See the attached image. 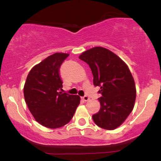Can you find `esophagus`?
I'll list each match as a JSON object with an SVG mask.
<instances>
[{
  "mask_svg": "<svg viewBox=\"0 0 161 161\" xmlns=\"http://www.w3.org/2000/svg\"><path fill=\"white\" fill-rule=\"evenodd\" d=\"M82 99L84 101H86V102H87V101H89L90 100L89 97H88V96H83V97H82Z\"/></svg>",
  "mask_w": 161,
  "mask_h": 161,
  "instance_id": "1",
  "label": "esophagus"
}]
</instances>
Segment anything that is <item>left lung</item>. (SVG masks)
I'll list each match as a JSON object with an SVG mask.
<instances>
[{"label":"left lung","mask_w":161,"mask_h":161,"mask_svg":"<svg viewBox=\"0 0 161 161\" xmlns=\"http://www.w3.org/2000/svg\"><path fill=\"white\" fill-rule=\"evenodd\" d=\"M80 60L89 64L93 83L100 86V109L92 116L101 128L114 130L120 126L133 111L136 90L133 78L126 64L111 50L96 47L83 52Z\"/></svg>","instance_id":"left-lung-1"}]
</instances>
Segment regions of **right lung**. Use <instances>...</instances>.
<instances>
[{"instance_id": "add662e5", "label": "right lung", "mask_w": 161, "mask_h": 161, "mask_svg": "<svg viewBox=\"0 0 161 161\" xmlns=\"http://www.w3.org/2000/svg\"><path fill=\"white\" fill-rule=\"evenodd\" d=\"M69 54L56 53L34 66L24 86V97L36 122L48 128H58L73 117L80 97L58 92L62 88L61 64Z\"/></svg>"}]
</instances>
